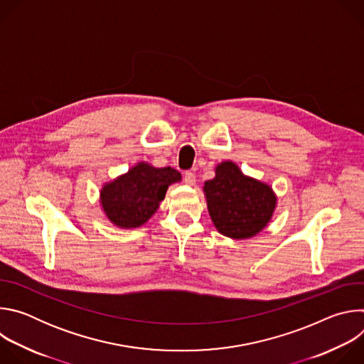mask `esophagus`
Listing matches in <instances>:
<instances>
[{
  "label": "esophagus",
  "mask_w": 364,
  "mask_h": 364,
  "mask_svg": "<svg viewBox=\"0 0 364 364\" xmlns=\"http://www.w3.org/2000/svg\"><path fill=\"white\" fill-rule=\"evenodd\" d=\"M184 181H186V184L193 186L196 183V174L191 173V171H186L184 173Z\"/></svg>",
  "instance_id": "34e87169"
}]
</instances>
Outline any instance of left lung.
<instances>
[{
    "instance_id": "1",
    "label": "left lung",
    "mask_w": 364,
    "mask_h": 364,
    "mask_svg": "<svg viewBox=\"0 0 364 364\" xmlns=\"http://www.w3.org/2000/svg\"><path fill=\"white\" fill-rule=\"evenodd\" d=\"M203 193L210 219L226 237L250 239L272 220L278 197L268 183L243 174L230 160L215 168V178L205 181Z\"/></svg>"
}]
</instances>
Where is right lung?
<instances>
[{
    "instance_id": "1",
    "label": "right lung",
    "mask_w": 364,
    "mask_h": 364,
    "mask_svg": "<svg viewBox=\"0 0 364 364\" xmlns=\"http://www.w3.org/2000/svg\"><path fill=\"white\" fill-rule=\"evenodd\" d=\"M180 181L181 174L173 167L159 168L139 161L127 173L102 184V212L119 229L141 228L157 213L167 188Z\"/></svg>"
}]
</instances>
